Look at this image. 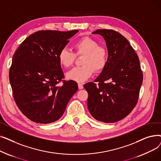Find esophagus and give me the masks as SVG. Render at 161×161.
<instances>
[{
	"label": "esophagus",
	"instance_id": "esophagus-1",
	"mask_svg": "<svg viewBox=\"0 0 161 161\" xmlns=\"http://www.w3.org/2000/svg\"><path fill=\"white\" fill-rule=\"evenodd\" d=\"M83 88V86L82 84L78 83V89H82Z\"/></svg>",
	"mask_w": 161,
	"mask_h": 161
}]
</instances>
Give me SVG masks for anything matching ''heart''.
I'll list each match as a JSON object with an SVG mask.
<instances>
[{"label": "heart", "mask_w": 161, "mask_h": 161, "mask_svg": "<svg viewBox=\"0 0 161 161\" xmlns=\"http://www.w3.org/2000/svg\"><path fill=\"white\" fill-rule=\"evenodd\" d=\"M75 55H83L81 66L75 67L68 72L66 78L77 82H83L88 80L94 72L103 70L108 61L107 50L98 46L97 41L89 37H83L78 40L74 45ZM58 62L64 67L71 66L75 60V55L66 49H63L58 55Z\"/></svg>", "instance_id": "obj_1"}]
</instances>
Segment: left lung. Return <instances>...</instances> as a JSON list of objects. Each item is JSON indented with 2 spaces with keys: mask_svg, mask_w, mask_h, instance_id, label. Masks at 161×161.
<instances>
[{
  "mask_svg": "<svg viewBox=\"0 0 161 161\" xmlns=\"http://www.w3.org/2000/svg\"><path fill=\"white\" fill-rule=\"evenodd\" d=\"M92 34L103 37L108 57L95 83L83 86L88 92L87 108L95 119L115 123L127 116L137 103L143 81L140 61L129 41L120 33L98 29Z\"/></svg>",
  "mask_w": 161,
  "mask_h": 161,
  "instance_id": "left-lung-1",
  "label": "left lung"
}]
</instances>
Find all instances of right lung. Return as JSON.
I'll list each match as a JSON object with an SVG mask.
<instances>
[{"mask_svg": "<svg viewBox=\"0 0 161 161\" xmlns=\"http://www.w3.org/2000/svg\"><path fill=\"white\" fill-rule=\"evenodd\" d=\"M79 31H39L32 34L13 55L9 78L17 106L30 120L42 124L60 119L78 91L64 78L58 55Z\"/></svg>", "mask_w": 161, "mask_h": 161, "instance_id": "right-lung-1", "label": "right lung"}]
</instances>
